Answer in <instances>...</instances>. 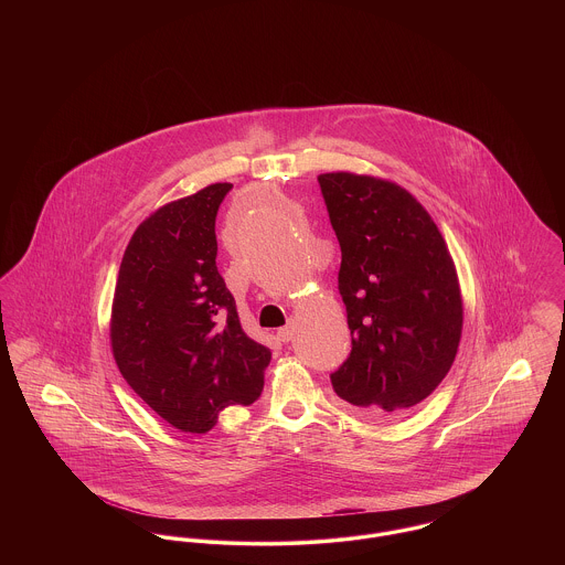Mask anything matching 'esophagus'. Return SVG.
I'll return each mask as SVG.
<instances>
[{"label":"esophagus","mask_w":565,"mask_h":565,"mask_svg":"<svg viewBox=\"0 0 565 565\" xmlns=\"http://www.w3.org/2000/svg\"><path fill=\"white\" fill-rule=\"evenodd\" d=\"M277 337H279L281 343H290L292 337H295V322H288L284 328H279V330H277Z\"/></svg>","instance_id":"esophagus-1"}]
</instances>
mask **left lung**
<instances>
[{"label":"left lung","instance_id":"obj_1","mask_svg":"<svg viewBox=\"0 0 565 565\" xmlns=\"http://www.w3.org/2000/svg\"><path fill=\"white\" fill-rule=\"evenodd\" d=\"M318 182L341 245L339 292L351 330L332 390L366 419L398 422L456 360L463 309L454 258L401 186L345 171Z\"/></svg>","mask_w":565,"mask_h":565}]
</instances>
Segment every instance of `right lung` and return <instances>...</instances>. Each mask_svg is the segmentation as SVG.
I'll return each mask as SVG.
<instances>
[{
  "instance_id": "1",
  "label": "right lung",
  "mask_w": 565,
  "mask_h": 565,
  "mask_svg": "<svg viewBox=\"0 0 565 565\" xmlns=\"http://www.w3.org/2000/svg\"><path fill=\"white\" fill-rule=\"evenodd\" d=\"M233 184H212L146 217L125 249L111 351L135 394L167 424L205 434L228 406L263 394L270 351L243 332L215 267V215Z\"/></svg>"
}]
</instances>
